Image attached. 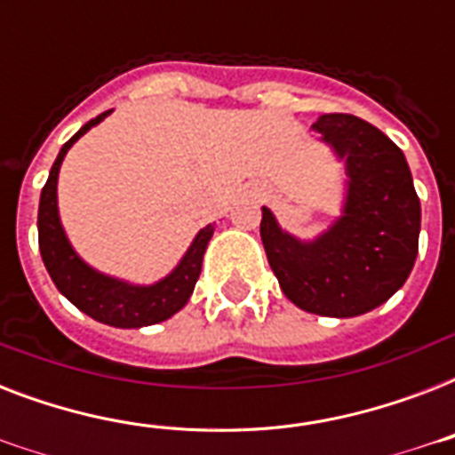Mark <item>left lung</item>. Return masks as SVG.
Listing matches in <instances>:
<instances>
[{"label":"left lung","instance_id":"1","mask_svg":"<svg viewBox=\"0 0 455 455\" xmlns=\"http://www.w3.org/2000/svg\"><path fill=\"white\" fill-rule=\"evenodd\" d=\"M311 130L345 167L339 214L314 238H299L262 207L259 234L295 307L318 316H361L406 283L418 255L420 200L406 157L378 127L331 113Z\"/></svg>","mask_w":455,"mask_h":455}]
</instances>
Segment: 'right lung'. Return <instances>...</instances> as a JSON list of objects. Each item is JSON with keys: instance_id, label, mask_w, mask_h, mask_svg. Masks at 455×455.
Segmentation results:
<instances>
[{"instance_id": "1", "label": "right lung", "mask_w": 455, "mask_h": 455, "mask_svg": "<svg viewBox=\"0 0 455 455\" xmlns=\"http://www.w3.org/2000/svg\"><path fill=\"white\" fill-rule=\"evenodd\" d=\"M110 113L113 110H106L94 120H89L84 127H80V132L63 144L56 163L52 164L49 179L39 196V252H42V262L60 295L70 299L87 316L99 323L113 325V328H144V325L172 318L191 299L200 269H203L207 243L214 234V224L200 228L177 267L167 276L157 278L156 283H132L127 278L110 276V274L94 269L92 264H87L77 255V250L73 248V243L63 228L59 212L60 164L75 141L84 137L92 127L103 123Z\"/></svg>"}]
</instances>
